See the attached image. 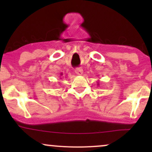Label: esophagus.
Wrapping results in <instances>:
<instances>
[{
    "label": "esophagus",
    "instance_id": "1",
    "mask_svg": "<svg viewBox=\"0 0 152 152\" xmlns=\"http://www.w3.org/2000/svg\"><path fill=\"white\" fill-rule=\"evenodd\" d=\"M75 73L77 75H78V76H81V75L83 74V71L81 68H77V69H76V70H75Z\"/></svg>",
    "mask_w": 152,
    "mask_h": 152
}]
</instances>
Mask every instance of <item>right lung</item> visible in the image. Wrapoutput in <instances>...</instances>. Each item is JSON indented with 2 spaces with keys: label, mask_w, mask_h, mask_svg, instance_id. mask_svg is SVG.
Masks as SVG:
<instances>
[{
  "label": "right lung",
  "mask_w": 152,
  "mask_h": 152,
  "mask_svg": "<svg viewBox=\"0 0 152 152\" xmlns=\"http://www.w3.org/2000/svg\"><path fill=\"white\" fill-rule=\"evenodd\" d=\"M61 75H62V74H61Z\"/></svg>",
  "instance_id": "add662e5"
}]
</instances>
